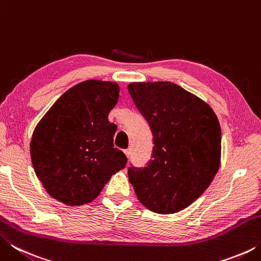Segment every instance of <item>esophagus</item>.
Returning a JSON list of instances; mask_svg holds the SVG:
<instances>
[{"label":"esophagus","instance_id":"obj_1","mask_svg":"<svg viewBox=\"0 0 261 261\" xmlns=\"http://www.w3.org/2000/svg\"><path fill=\"white\" fill-rule=\"evenodd\" d=\"M124 154H125V155H126V158L129 159V158H130V154H131L130 149H125V151H124Z\"/></svg>","mask_w":261,"mask_h":261}]
</instances>
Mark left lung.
<instances>
[{
	"mask_svg": "<svg viewBox=\"0 0 261 261\" xmlns=\"http://www.w3.org/2000/svg\"><path fill=\"white\" fill-rule=\"evenodd\" d=\"M127 91L153 134L152 160L130 167L138 200L159 214L183 211L218 173L221 127L205 101L170 82L131 83Z\"/></svg>",
	"mask_w": 261,
	"mask_h": 261,
	"instance_id": "left-lung-1",
	"label": "left lung"
}]
</instances>
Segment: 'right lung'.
I'll use <instances>...</instances> for the list:
<instances>
[{"instance_id":"obj_1","label":"right lung","mask_w":261,"mask_h":261,"mask_svg":"<svg viewBox=\"0 0 261 261\" xmlns=\"http://www.w3.org/2000/svg\"><path fill=\"white\" fill-rule=\"evenodd\" d=\"M118 96L117 83L82 82L62 94L35 126L31 160L54 199L68 206L93 201L125 167V154L113 144L117 126L108 121Z\"/></svg>"}]
</instances>
